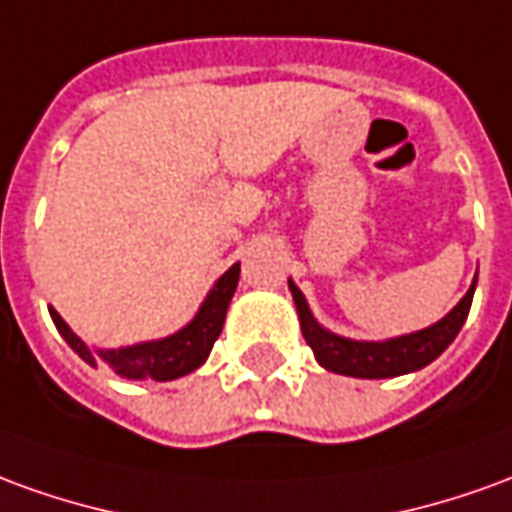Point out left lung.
<instances>
[{
  "instance_id": "left-lung-1",
  "label": "left lung",
  "mask_w": 512,
  "mask_h": 512,
  "mask_svg": "<svg viewBox=\"0 0 512 512\" xmlns=\"http://www.w3.org/2000/svg\"><path fill=\"white\" fill-rule=\"evenodd\" d=\"M288 288H291L293 302H296L302 335H305L307 346L313 349L318 366L335 371V374H343V377L385 380V377H399V374H410V371L430 366L432 360L455 341L460 327L466 324L468 310H471L477 277L471 282L466 296L441 321H435L427 330L388 338V341H352V338H341L335 332L324 330L310 313L305 293L299 291L291 280H288Z\"/></svg>"
}]
</instances>
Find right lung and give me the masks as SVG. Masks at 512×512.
Returning a JSON list of instances; mask_svg holds the SVG:
<instances>
[{
    "label": "right lung",
    "instance_id": "obj_1",
    "mask_svg": "<svg viewBox=\"0 0 512 512\" xmlns=\"http://www.w3.org/2000/svg\"><path fill=\"white\" fill-rule=\"evenodd\" d=\"M238 277H241V263H235L221 274L205 296L199 313L180 332H174L169 338H160V341L135 343V346H121V349H96L94 352L88 343H82L71 332V327L60 318L55 307H49V316L55 321L57 332L66 338V343L88 366L107 363L119 377H127V380H177V377L196 371L210 355V349H213V343L224 327L232 293L238 288Z\"/></svg>",
    "mask_w": 512,
    "mask_h": 512
}]
</instances>
